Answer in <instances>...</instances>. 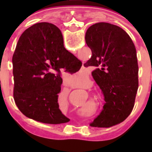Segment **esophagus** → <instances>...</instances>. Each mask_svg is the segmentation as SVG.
I'll list each match as a JSON object with an SVG mask.
<instances>
[{
    "mask_svg": "<svg viewBox=\"0 0 152 152\" xmlns=\"http://www.w3.org/2000/svg\"><path fill=\"white\" fill-rule=\"evenodd\" d=\"M82 68H84V65H83V66H82Z\"/></svg>",
    "mask_w": 152,
    "mask_h": 152,
    "instance_id": "obj_1",
    "label": "esophagus"
}]
</instances>
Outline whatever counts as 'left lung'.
I'll return each mask as SVG.
<instances>
[{"instance_id": "1", "label": "left lung", "mask_w": 152, "mask_h": 152, "mask_svg": "<svg viewBox=\"0 0 152 152\" xmlns=\"http://www.w3.org/2000/svg\"><path fill=\"white\" fill-rule=\"evenodd\" d=\"M85 41L92 56L84 65L94 69L92 76L106 101L91 126L111 127L124 121L134 107L139 88L136 49L126 31L108 23L90 26Z\"/></svg>"}]
</instances>
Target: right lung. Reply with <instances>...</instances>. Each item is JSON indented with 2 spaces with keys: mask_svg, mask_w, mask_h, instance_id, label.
<instances>
[{
  "mask_svg": "<svg viewBox=\"0 0 152 152\" xmlns=\"http://www.w3.org/2000/svg\"><path fill=\"white\" fill-rule=\"evenodd\" d=\"M61 31L39 23L24 31L13 53V98L23 115L46 124L69 122L59 110L61 72L79 71L82 63L64 49Z\"/></svg>",
  "mask_w": 152,
  "mask_h": 152,
  "instance_id": "right-lung-1",
  "label": "right lung"
}]
</instances>
